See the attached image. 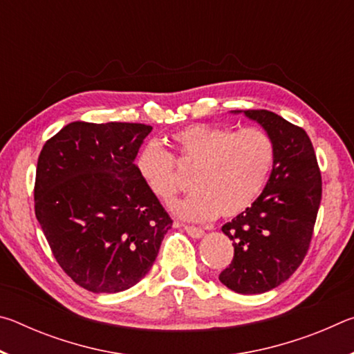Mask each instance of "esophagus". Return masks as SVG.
Segmentation results:
<instances>
[{"mask_svg": "<svg viewBox=\"0 0 354 354\" xmlns=\"http://www.w3.org/2000/svg\"><path fill=\"white\" fill-rule=\"evenodd\" d=\"M184 230H185V232H187V234H189L190 237H194V239H201L203 236H205V231H203L201 227L187 226V225H185Z\"/></svg>", "mask_w": 354, "mask_h": 354, "instance_id": "1", "label": "esophagus"}]
</instances>
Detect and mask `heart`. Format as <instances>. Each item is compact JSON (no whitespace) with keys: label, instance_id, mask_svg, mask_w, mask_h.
<instances>
[{"label":"heart","instance_id":"heart-1","mask_svg":"<svg viewBox=\"0 0 354 354\" xmlns=\"http://www.w3.org/2000/svg\"><path fill=\"white\" fill-rule=\"evenodd\" d=\"M176 158L194 170V192L175 203L171 211L185 220L232 218L254 205L272 175L277 149L270 134L261 128L234 131L196 123L171 136ZM142 181L159 200L169 203L183 181L175 160L156 143L142 148L136 159Z\"/></svg>","mask_w":354,"mask_h":354}]
</instances>
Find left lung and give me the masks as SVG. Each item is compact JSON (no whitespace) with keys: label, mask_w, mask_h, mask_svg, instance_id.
Instances as JSON below:
<instances>
[{"label":"left lung","mask_w":354,"mask_h":354,"mask_svg":"<svg viewBox=\"0 0 354 354\" xmlns=\"http://www.w3.org/2000/svg\"><path fill=\"white\" fill-rule=\"evenodd\" d=\"M261 124L277 149L272 175L259 198L221 226L234 257L218 279L227 289L256 295L274 289L299 267L308 253L322 200V176L313 142L270 111H231Z\"/></svg>","instance_id":"8db88e82"}]
</instances>
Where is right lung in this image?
I'll use <instances>...</instances> for the list:
<instances>
[{
  "label": "right lung",
  "mask_w": 354,
  "mask_h": 354,
  "mask_svg": "<svg viewBox=\"0 0 354 354\" xmlns=\"http://www.w3.org/2000/svg\"><path fill=\"white\" fill-rule=\"evenodd\" d=\"M151 129L142 123L73 122L40 151L35 217L62 270L91 292L136 286L171 227L134 164Z\"/></svg>",
  "instance_id": "obj_1"
}]
</instances>
